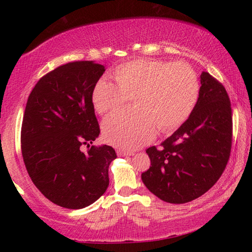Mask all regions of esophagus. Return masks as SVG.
Masks as SVG:
<instances>
[{
    "mask_svg": "<svg viewBox=\"0 0 252 252\" xmlns=\"http://www.w3.org/2000/svg\"><path fill=\"white\" fill-rule=\"evenodd\" d=\"M118 156L119 157H127V156H133L134 152H126V151H122V150H118Z\"/></svg>",
    "mask_w": 252,
    "mask_h": 252,
    "instance_id": "1",
    "label": "esophagus"
}]
</instances>
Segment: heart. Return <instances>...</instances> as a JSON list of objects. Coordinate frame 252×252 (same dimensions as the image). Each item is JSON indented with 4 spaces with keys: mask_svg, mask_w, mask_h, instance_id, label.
<instances>
[{
    "mask_svg": "<svg viewBox=\"0 0 252 252\" xmlns=\"http://www.w3.org/2000/svg\"><path fill=\"white\" fill-rule=\"evenodd\" d=\"M116 83L97 81L92 92L97 113L113 112L130 101L135 108L111 114L102 123L106 141L125 150H135L157 133L171 132L185 122L197 105L198 76L183 62L138 59L114 70Z\"/></svg>",
    "mask_w": 252,
    "mask_h": 252,
    "instance_id": "b5f03b06",
    "label": "heart"
}]
</instances>
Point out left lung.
<instances>
[{"mask_svg": "<svg viewBox=\"0 0 252 252\" xmlns=\"http://www.w3.org/2000/svg\"><path fill=\"white\" fill-rule=\"evenodd\" d=\"M197 105L188 120L147 153L151 165L142 181L158 198L186 203L206 193L228 163L232 143V113L228 93L208 72L200 76Z\"/></svg>", "mask_w": 252, "mask_h": 252, "instance_id": "1", "label": "left lung"}]
</instances>
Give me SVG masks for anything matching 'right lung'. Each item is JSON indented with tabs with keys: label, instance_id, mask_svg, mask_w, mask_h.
I'll use <instances>...</instances> for the list:
<instances>
[{
	"label": "right lung",
	"instance_id": "obj_1",
	"mask_svg": "<svg viewBox=\"0 0 252 252\" xmlns=\"http://www.w3.org/2000/svg\"><path fill=\"white\" fill-rule=\"evenodd\" d=\"M104 71L93 61L66 63L42 76L29 95L21 130L23 161L41 193L60 207L85 208L108 189L117 153L106 144L91 146L100 134L92 92Z\"/></svg>",
	"mask_w": 252,
	"mask_h": 252
}]
</instances>
